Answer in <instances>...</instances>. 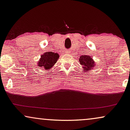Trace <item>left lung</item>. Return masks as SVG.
I'll use <instances>...</instances> for the list:
<instances>
[{"label": "left lung", "instance_id": "1", "mask_svg": "<svg viewBox=\"0 0 130 130\" xmlns=\"http://www.w3.org/2000/svg\"><path fill=\"white\" fill-rule=\"evenodd\" d=\"M79 62L84 69L85 71L88 73L96 66L93 61L92 56L89 55H82L79 57Z\"/></svg>", "mask_w": 130, "mask_h": 130}]
</instances>
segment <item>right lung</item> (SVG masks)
Masks as SVG:
<instances>
[{
    "instance_id": "1",
    "label": "right lung",
    "mask_w": 130,
    "mask_h": 130,
    "mask_svg": "<svg viewBox=\"0 0 130 130\" xmlns=\"http://www.w3.org/2000/svg\"><path fill=\"white\" fill-rule=\"evenodd\" d=\"M59 56L57 53H53V52H45L43 55L41 56L40 59L38 63V66L39 68L45 70H50L53 65L56 63L57 59H58Z\"/></svg>"
}]
</instances>
